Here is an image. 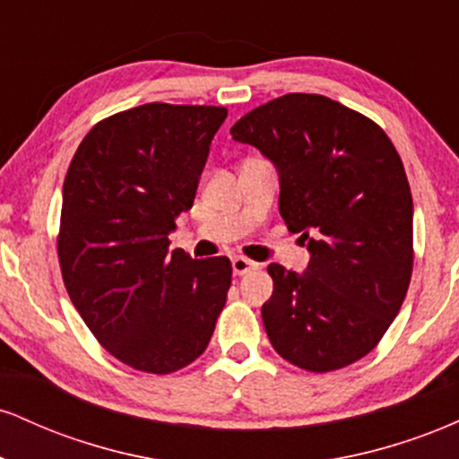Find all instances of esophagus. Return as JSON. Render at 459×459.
I'll list each match as a JSON object with an SVG mask.
<instances>
[{
    "mask_svg": "<svg viewBox=\"0 0 459 459\" xmlns=\"http://www.w3.org/2000/svg\"><path fill=\"white\" fill-rule=\"evenodd\" d=\"M252 270H259V263L246 259V256H235V259H233V273H235V276H244V273L252 272Z\"/></svg>",
    "mask_w": 459,
    "mask_h": 459,
    "instance_id": "esophagus-1",
    "label": "esophagus"
}]
</instances>
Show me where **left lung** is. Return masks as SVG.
<instances>
[{
    "label": "left lung",
    "instance_id": "8db88e82",
    "mask_svg": "<svg viewBox=\"0 0 459 459\" xmlns=\"http://www.w3.org/2000/svg\"><path fill=\"white\" fill-rule=\"evenodd\" d=\"M273 163L282 220L310 252L302 273L267 267L261 315L273 350L307 371L360 360L402 308L412 276V194L399 152L367 116L293 92L230 129Z\"/></svg>",
    "mask_w": 459,
    "mask_h": 459
}]
</instances>
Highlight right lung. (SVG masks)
I'll use <instances>...</instances> for the list:
<instances>
[{
    "label": "right lung",
    "mask_w": 459,
    "mask_h": 459,
    "mask_svg": "<svg viewBox=\"0 0 459 459\" xmlns=\"http://www.w3.org/2000/svg\"><path fill=\"white\" fill-rule=\"evenodd\" d=\"M226 114L140 105L94 125L68 166L57 237L66 291L99 343L138 371L163 376L196 360L226 304V256L168 250Z\"/></svg>",
    "instance_id": "add662e5"
}]
</instances>
